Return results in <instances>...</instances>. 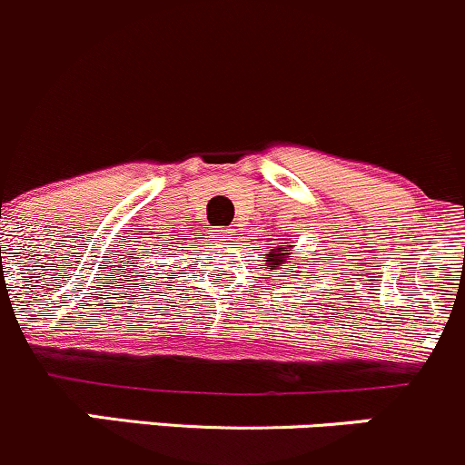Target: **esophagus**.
<instances>
[{
  "label": "esophagus",
  "mask_w": 465,
  "mask_h": 465,
  "mask_svg": "<svg viewBox=\"0 0 465 465\" xmlns=\"http://www.w3.org/2000/svg\"><path fill=\"white\" fill-rule=\"evenodd\" d=\"M209 236L216 244H229V241H233V232L227 227H213L209 229Z\"/></svg>",
  "instance_id": "1"
}]
</instances>
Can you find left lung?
Returning <instances> with one entry per match:
<instances>
[{
    "label": "left lung",
    "instance_id": "8db88e82",
    "mask_svg": "<svg viewBox=\"0 0 465 465\" xmlns=\"http://www.w3.org/2000/svg\"><path fill=\"white\" fill-rule=\"evenodd\" d=\"M291 247H293V244H280V247L269 249V253H264V256H267V264H269V267H275V264H282L284 260L291 258V256H289Z\"/></svg>",
    "mask_w": 465,
    "mask_h": 465
}]
</instances>
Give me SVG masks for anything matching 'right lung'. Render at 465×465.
<instances>
[{
  "instance_id": "1",
  "label": "right lung",
  "mask_w": 465,
  "mask_h": 465,
  "mask_svg": "<svg viewBox=\"0 0 465 465\" xmlns=\"http://www.w3.org/2000/svg\"><path fill=\"white\" fill-rule=\"evenodd\" d=\"M176 244H178V242H176Z\"/></svg>"
}]
</instances>
